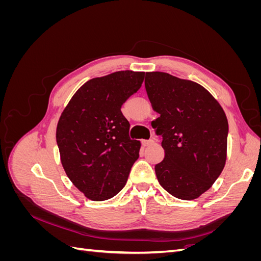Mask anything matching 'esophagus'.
<instances>
[{"instance_id": "1", "label": "esophagus", "mask_w": 261, "mask_h": 261, "mask_svg": "<svg viewBox=\"0 0 261 261\" xmlns=\"http://www.w3.org/2000/svg\"><path fill=\"white\" fill-rule=\"evenodd\" d=\"M141 143H143L144 146H150V145H152L154 143V140L153 139H149V140L144 139L143 141H141Z\"/></svg>"}]
</instances>
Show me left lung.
Listing matches in <instances>:
<instances>
[{"instance_id": "obj_1", "label": "left lung", "mask_w": 261, "mask_h": 261, "mask_svg": "<svg viewBox=\"0 0 261 261\" xmlns=\"http://www.w3.org/2000/svg\"><path fill=\"white\" fill-rule=\"evenodd\" d=\"M152 127L162 135L164 159L155 164L160 185L192 200L213 185L226 161L228 123L222 107L199 84L163 72L146 73Z\"/></svg>"}]
</instances>
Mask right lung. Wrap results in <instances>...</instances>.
<instances>
[{
    "label": "right lung",
    "mask_w": 261,
    "mask_h": 261,
    "mask_svg": "<svg viewBox=\"0 0 261 261\" xmlns=\"http://www.w3.org/2000/svg\"><path fill=\"white\" fill-rule=\"evenodd\" d=\"M144 77V72L120 70L92 78L60 116L57 143L62 165L70 181L93 201L120 193L138 159L140 141L129 138V122L121 107Z\"/></svg>",
    "instance_id": "add662e5"
}]
</instances>
